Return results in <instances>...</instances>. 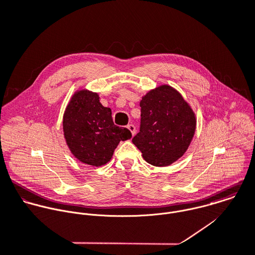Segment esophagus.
<instances>
[{
    "label": "esophagus",
    "mask_w": 255,
    "mask_h": 255,
    "mask_svg": "<svg viewBox=\"0 0 255 255\" xmlns=\"http://www.w3.org/2000/svg\"><path fill=\"white\" fill-rule=\"evenodd\" d=\"M127 128L130 130L132 136H134L135 133H136V128H135V126H134L133 124H129V125H127Z\"/></svg>",
    "instance_id": "obj_1"
}]
</instances>
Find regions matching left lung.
<instances>
[{"label":"left lung","mask_w":255,"mask_h":255,"mask_svg":"<svg viewBox=\"0 0 255 255\" xmlns=\"http://www.w3.org/2000/svg\"><path fill=\"white\" fill-rule=\"evenodd\" d=\"M140 132L132 139L144 160L166 167L180 159L195 135L197 119L189 103L170 85H161L142 97Z\"/></svg>","instance_id":"8db88e82"}]
</instances>
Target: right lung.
Wrapping results in <instances>:
<instances>
[{"mask_svg":"<svg viewBox=\"0 0 255 255\" xmlns=\"http://www.w3.org/2000/svg\"><path fill=\"white\" fill-rule=\"evenodd\" d=\"M111 114L96 92L80 89L70 98L63 114V135L71 154L81 163L105 165L120 141L132 137L127 128L113 123Z\"/></svg>","mask_w":255,"mask_h":255,"instance_id":"right-lung-1","label":"right lung"}]
</instances>
